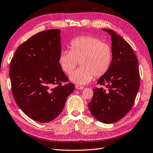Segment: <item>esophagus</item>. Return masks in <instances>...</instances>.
Listing matches in <instances>:
<instances>
[{"mask_svg": "<svg viewBox=\"0 0 153 153\" xmlns=\"http://www.w3.org/2000/svg\"><path fill=\"white\" fill-rule=\"evenodd\" d=\"M75 88L77 89V90H80V89L84 88V87H83L82 86H80V85H75Z\"/></svg>", "mask_w": 153, "mask_h": 153, "instance_id": "34e87169", "label": "esophagus"}]
</instances>
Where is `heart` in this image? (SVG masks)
Segmentation results:
<instances>
[{"mask_svg":"<svg viewBox=\"0 0 153 153\" xmlns=\"http://www.w3.org/2000/svg\"><path fill=\"white\" fill-rule=\"evenodd\" d=\"M70 51L63 50L59 56L58 62L65 74H70L79 62L80 67L72 73V81L85 85L93 76L100 77L110 69L113 52L110 44L93 36H80L72 39Z\"/></svg>","mask_w":153,"mask_h":153,"instance_id":"obj_1","label":"heart"}]
</instances>
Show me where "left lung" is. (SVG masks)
I'll return each mask as SVG.
<instances>
[{
  "mask_svg": "<svg viewBox=\"0 0 153 153\" xmlns=\"http://www.w3.org/2000/svg\"><path fill=\"white\" fill-rule=\"evenodd\" d=\"M113 59L109 71L97 83L105 87L93 88L88 108L101 123H113L130 111L140 86L139 63L131 45L111 29Z\"/></svg>",
  "mask_w": 153,
  "mask_h": 153,
  "instance_id": "left-lung-1",
  "label": "left lung"
}]
</instances>
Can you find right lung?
Here are the masks:
<instances>
[{
	"mask_svg": "<svg viewBox=\"0 0 153 153\" xmlns=\"http://www.w3.org/2000/svg\"><path fill=\"white\" fill-rule=\"evenodd\" d=\"M60 30L41 32L20 45L10 65L9 75L16 103L25 114L39 123L54 120L74 90L58 62Z\"/></svg>",
	"mask_w": 153,
	"mask_h": 153,
	"instance_id": "add662e5",
	"label": "right lung"
}]
</instances>
